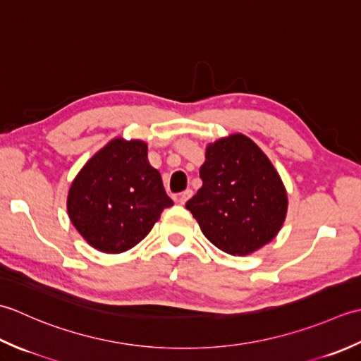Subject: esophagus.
Listing matches in <instances>:
<instances>
[{
	"label": "esophagus",
	"instance_id": "1",
	"mask_svg": "<svg viewBox=\"0 0 361 361\" xmlns=\"http://www.w3.org/2000/svg\"><path fill=\"white\" fill-rule=\"evenodd\" d=\"M191 196H193V191H191V190H185V191H182V193L179 195V197H178V202H179L180 205H183V204H185V202L190 200Z\"/></svg>",
	"mask_w": 361,
	"mask_h": 361
}]
</instances>
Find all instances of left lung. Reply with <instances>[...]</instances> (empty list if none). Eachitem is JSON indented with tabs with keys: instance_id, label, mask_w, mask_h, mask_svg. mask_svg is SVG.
I'll return each mask as SVG.
<instances>
[{
	"instance_id": "obj_1",
	"label": "left lung",
	"mask_w": 361,
	"mask_h": 361,
	"mask_svg": "<svg viewBox=\"0 0 361 361\" xmlns=\"http://www.w3.org/2000/svg\"><path fill=\"white\" fill-rule=\"evenodd\" d=\"M202 187L185 204L202 233L231 255H249L282 229L288 196L274 165L251 138L231 134L209 143Z\"/></svg>"
}]
</instances>
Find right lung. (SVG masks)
I'll use <instances>...</instances> for the list:
<instances>
[{
    "label": "right lung",
    "instance_id": "1",
    "mask_svg": "<svg viewBox=\"0 0 361 361\" xmlns=\"http://www.w3.org/2000/svg\"><path fill=\"white\" fill-rule=\"evenodd\" d=\"M173 201L149 165L148 145L116 137L80 168L71 182V224L97 251L121 254L138 245Z\"/></svg>",
    "mask_w": 361,
    "mask_h": 361
}]
</instances>
